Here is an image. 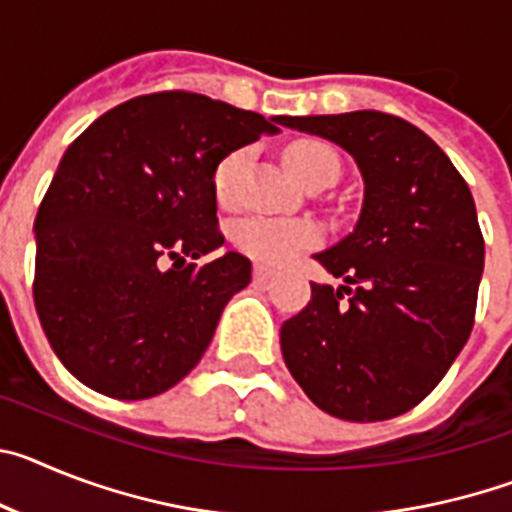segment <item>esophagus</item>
Instances as JSON below:
<instances>
[{
	"label": "esophagus",
	"mask_w": 512,
	"mask_h": 512,
	"mask_svg": "<svg viewBox=\"0 0 512 512\" xmlns=\"http://www.w3.org/2000/svg\"><path fill=\"white\" fill-rule=\"evenodd\" d=\"M253 277L259 279V282H266V279L277 277V269H271V266H264V264H256L253 266Z\"/></svg>",
	"instance_id": "1"
}]
</instances>
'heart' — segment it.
<instances>
[{
	"instance_id": "heart-1",
	"label": "heart",
	"mask_w": 512,
	"mask_h": 512,
	"mask_svg": "<svg viewBox=\"0 0 512 512\" xmlns=\"http://www.w3.org/2000/svg\"><path fill=\"white\" fill-rule=\"evenodd\" d=\"M246 153L235 151L225 156L217 164L215 174H212V184H215L217 200H230L233 192V182L238 171L243 166ZM287 166L292 171L297 182L307 184L318 176L333 174L338 176L341 171V161H338L336 151L320 140H302L287 151ZM320 238L318 228L302 220H279V217H248L235 228V243L253 256V259L266 261V264H284L295 256L302 248L315 246Z\"/></svg>"
}]
</instances>
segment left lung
<instances>
[{"instance_id":"left-lung-1","label":"left lung","mask_w":512,"mask_h":512,"mask_svg":"<svg viewBox=\"0 0 512 512\" xmlns=\"http://www.w3.org/2000/svg\"><path fill=\"white\" fill-rule=\"evenodd\" d=\"M284 125L341 146L364 179L354 230L312 256L343 284L312 282V300L279 333L284 364L336 418L408 413L472 333L485 269L472 192L449 156L402 117L359 110L284 117Z\"/></svg>"}]
</instances>
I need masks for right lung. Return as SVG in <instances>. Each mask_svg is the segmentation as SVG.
I'll list each match as a JSON object with an SVG mask.
<instances>
[{
	"mask_svg": "<svg viewBox=\"0 0 512 512\" xmlns=\"http://www.w3.org/2000/svg\"><path fill=\"white\" fill-rule=\"evenodd\" d=\"M266 120L205 94L117 104L66 148L35 217V310L61 364L92 390L146 400L192 372L251 261L217 230V164ZM171 258L175 266L165 269Z\"/></svg>",
	"mask_w": 512,
	"mask_h": 512,
	"instance_id": "1",
	"label": "right lung"
}]
</instances>
